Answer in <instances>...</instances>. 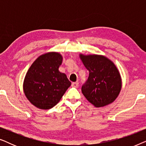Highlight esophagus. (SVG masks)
<instances>
[{"label":"esophagus","mask_w":146,"mask_h":146,"mask_svg":"<svg viewBox=\"0 0 146 146\" xmlns=\"http://www.w3.org/2000/svg\"><path fill=\"white\" fill-rule=\"evenodd\" d=\"M72 86L74 88H78V84L77 82H72Z\"/></svg>","instance_id":"esophagus-1"}]
</instances>
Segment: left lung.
Listing matches in <instances>:
<instances>
[{
    "instance_id": "obj_1",
    "label": "left lung",
    "mask_w": 146,
    "mask_h": 146,
    "mask_svg": "<svg viewBox=\"0 0 146 146\" xmlns=\"http://www.w3.org/2000/svg\"><path fill=\"white\" fill-rule=\"evenodd\" d=\"M79 57L89 71V76L82 87V92L95 107H103L113 102L121 89V78L111 60L104 55L83 54Z\"/></svg>"
}]
</instances>
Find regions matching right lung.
<instances>
[{
	"label": "right lung",
	"mask_w": 146,
	"mask_h": 146,
	"mask_svg": "<svg viewBox=\"0 0 146 146\" xmlns=\"http://www.w3.org/2000/svg\"><path fill=\"white\" fill-rule=\"evenodd\" d=\"M63 57L57 52H49L37 58L27 71L23 91L30 102L38 108L48 110L60 100L71 82L59 71Z\"/></svg>",
	"instance_id": "1"
}]
</instances>
